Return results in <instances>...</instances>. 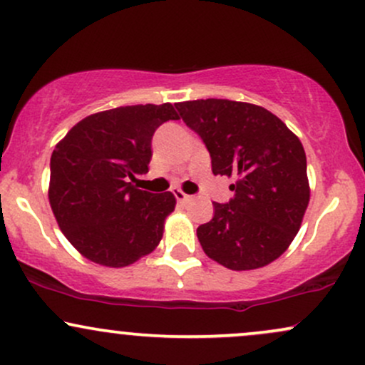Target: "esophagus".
<instances>
[{"mask_svg":"<svg viewBox=\"0 0 365 365\" xmlns=\"http://www.w3.org/2000/svg\"><path fill=\"white\" fill-rule=\"evenodd\" d=\"M173 194H175V197H177V200H178L180 204H185V202H188V200L192 199V195L185 194V192H183V190H180V188H175V190H173Z\"/></svg>","mask_w":365,"mask_h":365,"instance_id":"1","label":"esophagus"}]
</instances>
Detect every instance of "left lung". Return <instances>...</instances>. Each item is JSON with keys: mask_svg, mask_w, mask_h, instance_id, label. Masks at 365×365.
<instances>
[{"mask_svg": "<svg viewBox=\"0 0 365 365\" xmlns=\"http://www.w3.org/2000/svg\"><path fill=\"white\" fill-rule=\"evenodd\" d=\"M175 106L206 144L212 173L237 180L230 185L235 197L212 202V220L197 228L202 250L233 271L276 261L299 233L311 199L302 142L257 104L197 99Z\"/></svg>", "mask_w": 365, "mask_h": 365, "instance_id": "1", "label": "left lung"}]
</instances>
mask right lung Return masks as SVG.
Segmentation results:
<instances>
[{
    "mask_svg": "<svg viewBox=\"0 0 365 365\" xmlns=\"http://www.w3.org/2000/svg\"><path fill=\"white\" fill-rule=\"evenodd\" d=\"M168 120H178L170 103L99 111L73 125L54 148L49 204L63 235L89 261L125 267L161 242L177 199L128 180L149 170L150 140Z\"/></svg>",
    "mask_w": 365,
    "mask_h": 365,
    "instance_id": "obj_1",
    "label": "right lung"
}]
</instances>
